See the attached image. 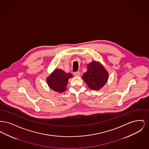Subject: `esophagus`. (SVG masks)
<instances>
[{"label": "esophagus", "instance_id": "obj_1", "mask_svg": "<svg viewBox=\"0 0 149 149\" xmlns=\"http://www.w3.org/2000/svg\"><path fill=\"white\" fill-rule=\"evenodd\" d=\"M74 75L75 77H79L80 76V72L79 71H76L74 72Z\"/></svg>", "mask_w": 149, "mask_h": 149}]
</instances>
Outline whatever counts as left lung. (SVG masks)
Instances as JSON below:
<instances>
[{
  "label": "left lung",
  "mask_w": 149,
  "mask_h": 149,
  "mask_svg": "<svg viewBox=\"0 0 149 149\" xmlns=\"http://www.w3.org/2000/svg\"><path fill=\"white\" fill-rule=\"evenodd\" d=\"M87 71L82 78L88 87L94 91H99L106 84L109 74L103 66L98 61H93L87 65Z\"/></svg>",
  "instance_id": "obj_1"
}]
</instances>
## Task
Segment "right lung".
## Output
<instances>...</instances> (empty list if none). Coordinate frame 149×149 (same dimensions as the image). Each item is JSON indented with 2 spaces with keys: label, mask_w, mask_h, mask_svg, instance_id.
I'll use <instances>...</instances> for the list:
<instances>
[{
  "label": "right lung",
  "mask_w": 149,
  "mask_h": 149,
  "mask_svg": "<svg viewBox=\"0 0 149 149\" xmlns=\"http://www.w3.org/2000/svg\"><path fill=\"white\" fill-rule=\"evenodd\" d=\"M73 77L70 73H66L60 69H55L46 78L50 89L57 93H63L66 90L69 79Z\"/></svg>",
  "instance_id": "add662e5"
}]
</instances>
